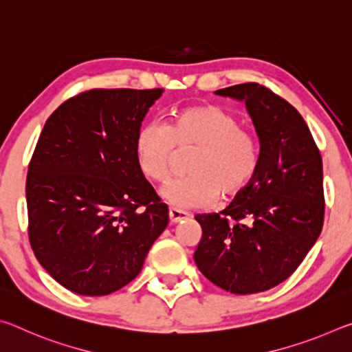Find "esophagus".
<instances>
[{"label": "esophagus", "mask_w": 352, "mask_h": 352, "mask_svg": "<svg viewBox=\"0 0 352 352\" xmlns=\"http://www.w3.org/2000/svg\"><path fill=\"white\" fill-rule=\"evenodd\" d=\"M188 217H189V214H188L186 211L177 210V208H170V210H169V220H170V223L183 222V220H186Z\"/></svg>", "instance_id": "esophagus-1"}]
</instances>
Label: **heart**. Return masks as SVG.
<instances>
[{
	"mask_svg": "<svg viewBox=\"0 0 352 352\" xmlns=\"http://www.w3.org/2000/svg\"><path fill=\"white\" fill-rule=\"evenodd\" d=\"M136 164L148 180L164 183L174 169L177 152L188 157V175L163 189L177 208H204L219 197L239 195L258 170L259 144L253 132L241 127L233 111L214 104L175 110L162 127L146 124L135 136Z\"/></svg>",
	"mask_w": 352,
	"mask_h": 352,
	"instance_id": "heart-1",
	"label": "heart"
}]
</instances>
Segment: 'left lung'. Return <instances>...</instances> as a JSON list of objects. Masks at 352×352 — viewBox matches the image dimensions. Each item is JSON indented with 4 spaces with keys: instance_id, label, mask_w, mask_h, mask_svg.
Here are the masks:
<instances>
[{
    "instance_id": "obj_1",
    "label": "left lung",
    "mask_w": 352,
    "mask_h": 352,
    "mask_svg": "<svg viewBox=\"0 0 352 352\" xmlns=\"http://www.w3.org/2000/svg\"><path fill=\"white\" fill-rule=\"evenodd\" d=\"M216 94L245 102L259 136L252 183L220 212L197 214L199 270L217 287L250 295L294 273L323 228V163L305 119L294 105L259 83Z\"/></svg>"
}]
</instances>
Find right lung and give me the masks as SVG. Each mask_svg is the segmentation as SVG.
I'll list each match as a JSON object with an SVG mask.
<instances>
[{"label": "right lung", "instance_id": "add662e5", "mask_svg": "<svg viewBox=\"0 0 352 352\" xmlns=\"http://www.w3.org/2000/svg\"><path fill=\"white\" fill-rule=\"evenodd\" d=\"M163 91H83L41 130L26 178L29 242L41 267L77 295H110L133 281L168 226V205L133 151Z\"/></svg>", "mask_w": 352, "mask_h": 352}]
</instances>
